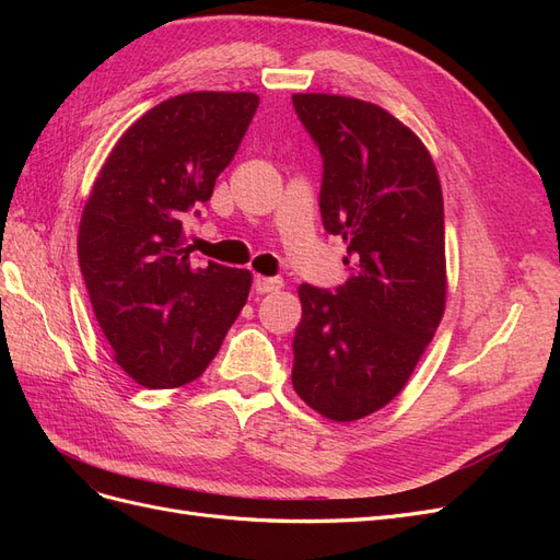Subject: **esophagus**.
<instances>
[{"instance_id":"esophagus-1","label":"esophagus","mask_w":560,"mask_h":560,"mask_svg":"<svg viewBox=\"0 0 560 560\" xmlns=\"http://www.w3.org/2000/svg\"><path fill=\"white\" fill-rule=\"evenodd\" d=\"M282 287L280 278H266V276H254V290L257 294H268V292H278Z\"/></svg>"}]
</instances>
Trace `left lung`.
<instances>
[{"instance_id": "1", "label": "left lung", "mask_w": 560, "mask_h": 560, "mask_svg": "<svg viewBox=\"0 0 560 560\" xmlns=\"http://www.w3.org/2000/svg\"><path fill=\"white\" fill-rule=\"evenodd\" d=\"M322 156L319 214L348 243L350 278L299 287L292 383L311 409L360 420L413 374L446 303L444 198L430 151L364 100L292 95Z\"/></svg>"}]
</instances>
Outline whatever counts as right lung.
I'll return each mask as SVG.
<instances>
[{
  "label": "right lung",
  "mask_w": 560,
  "mask_h": 560,
  "mask_svg": "<svg viewBox=\"0 0 560 560\" xmlns=\"http://www.w3.org/2000/svg\"><path fill=\"white\" fill-rule=\"evenodd\" d=\"M257 107L254 93L165 100L116 142L83 208L79 266L93 313L116 364L144 387L196 381L245 306L249 270L194 268L182 222L210 200Z\"/></svg>",
  "instance_id": "right-lung-1"
}]
</instances>
